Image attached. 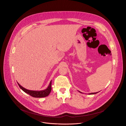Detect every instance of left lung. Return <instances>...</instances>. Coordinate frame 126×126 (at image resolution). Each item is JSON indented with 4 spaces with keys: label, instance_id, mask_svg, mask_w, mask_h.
<instances>
[{
    "label": "left lung",
    "instance_id": "obj_1",
    "mask_svg": "<svg viewBox=\"0 0 126 126\" xmlns=\"http://www.w3.org/2000/svg\"><path fill=\"white\" fill-rule=\"evenodd\" d=\"M80 93H81V92H80V91H79ZM98 92H96V93H89V94H90V95H92V94H96V93H98Z\"/></svg>",
    "mask_w": 126,
    "mask_h": 126
}]
</instances>
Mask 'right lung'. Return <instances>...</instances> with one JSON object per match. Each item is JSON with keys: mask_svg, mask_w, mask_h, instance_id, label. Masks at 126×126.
<instances>
[{"mask_svg": "<svg viewBox=\"0 0 126 126\" xmlns=\"http://www.w3.org/2000/svg\"><path fill=\"white\" fill-rule=\"evenodd\" d=\"M18 85L19 86V87L22 90L25 92L26 93L29 94L31 96L35 98H42V97H45L46 96H48L50 93L51 91V81L50 82V84L47 87V89H46L42 91H32V90H29L23 87H22L18 83H17Z\"/></svg>", "mask_w": 126, "mask_h": 126, "instance_id": "1", "label": "right lung"}]
</instances>
